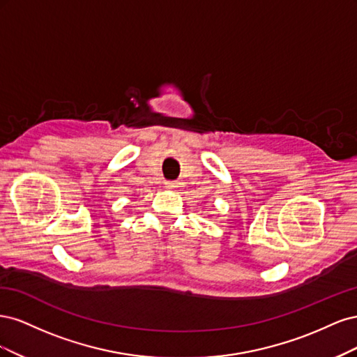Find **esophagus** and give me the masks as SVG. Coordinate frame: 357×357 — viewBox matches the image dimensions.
I'll return each instance as SVG.
<instances>
[{"label":"esophagus","instance_id":"obj_1","mask_svg":"<svg viewBox=\"0 0 357 357\" xmlns=\"http://www.w3.org/2000/svg\"><path fill=\"white\" fill-rule=\"evenodd\" d=\"M180 185H181V183L177 181V180H168V181H165V186H167L168 189H171V190L178 189Z\"/></svg>","mask_w":357,"mask_h":357}]
</instances>
